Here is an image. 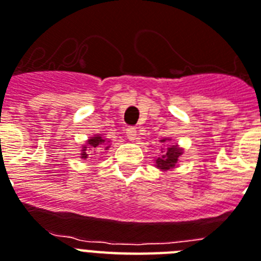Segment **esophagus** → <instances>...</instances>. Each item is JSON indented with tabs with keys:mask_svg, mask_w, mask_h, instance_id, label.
I'll return each instance as SVG.
<instances>
[{
	"mask_svg": "<svg viewBox=\"0 0 261 261\" xmlns=\"http://www.w3.org/2000/svg\"><path fill=\"white\" fill-rule=\"evenodd\" d=\"M125 135H126V137L130 140V141H133V140H136L137 130H136V128H133V126H128V128L125 129Z\"/></svg>",
	"mask_w": 261,
	"mask_h": 261,
	"instance_id": "34e87169",
	"label": "esophagus"
}]
</instances>
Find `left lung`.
<instances>
[{
  "label": "left lung",
  "mask_w": 261,
  "mask_h": 261,
  "mask_svg": "<svg viewBox=\"0 0 261 261\" xmlns=\"http://www.w3.org/2000/svg\"><path fill=\"white\" fill-rule=\"evenodd\" d=\"M164 141V140H163ZM181 154V149H178L177 145H173L171 148H168V150L161 157H159L156 160L157 168L160 169H171L174 167V164L177 163L178 156Z\"/></svg>",
  "instance_id": "1"
}]
</instances>
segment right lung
<instances>
[{
  "instance_id": "add662e5",
  "label": "right lung",
  "mask_w": 261,
  "mask_h": 261,
  "mask_svg": "<svg viewBox=\"0 0 261 261\" xmlns=\"http://www.w3.org/2000/svg\"><path fill=\"white\" fill-rule=\"evenodd\" d=\"M104 141H105V140L102 139L100 135H97V136H94V137H90V139L88 140V143H87L89 146H84V148H96V146H98L100 144L104 143ZM85 150H87V149H83V153H81L83 159H87V157H88V154H87V152H85Z\"/></svg>"
}]
</instances>
